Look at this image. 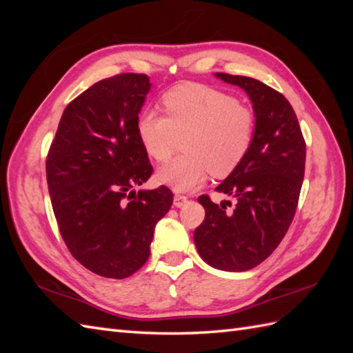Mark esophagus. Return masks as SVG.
<instances>
[{"label": "esophagus", "instance_id": "1", "mask_svg": "<svg viewBox=\"0 0 353 353\" xmlns=\"http://www.w3.org/2000/svg\"><path fill=\"white\" fill-rule=\"evenodd\" d=\"M186 200H188V197H186V196H181V194H176V196H174V206L176 208H182L186 203Z\"/></svg>", "mask_w": 353, "mask_h": 353}]
</instances>
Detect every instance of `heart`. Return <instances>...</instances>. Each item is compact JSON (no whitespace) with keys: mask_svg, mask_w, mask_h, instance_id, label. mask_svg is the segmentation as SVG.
<instances>
[{"mask_svg":"<svg viewBox=\"0 0 353 353\" xmlns=\"http://www.w3.org/2000/svg\"><path fill=\"white\" fill-rule=\"evenodd\" d=\"M167 117L142 110L137 134L145 153L167 162L183 137V156L165 165L157 179L176 191H191L212 172L226 177L243 162L254 133L253 112L234 97L203 85H183L163 97Z\"/></svg>","mask_w":353,"mask_h":353,"instance_id":"obj_1","label":"heart"}]
</instances>
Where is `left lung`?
Segmentation results:
<instances>
[{
	"label": "left lung",
	"instance_id": "1",
	"mask_svg": "<svg viewBox=\"0 0 353 353\" xmlns=\"http://www.w3.org/2000/svg\"><path fill=\"white\" fill-rule=\"evenodd\" d=\"M249 95L254 114L252 145L243 162L215 191L234 197V211L200 196L205 220L194 243L206 264L245 272L265 261L287 234L301 194L306 145L291 104L262 81L215 72ZM226 201V200H224ZM228 203V201H226Z\"/></svg>",
	"mask_w": 353,
	"mask_h": 353
}]
</instances>
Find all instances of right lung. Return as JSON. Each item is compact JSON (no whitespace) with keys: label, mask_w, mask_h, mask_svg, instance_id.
Segmentation results:
<instances>
[{"label":"right lung","mask_w":353,"mask_h":353,"mask_svg":"<svg viewBox=\"0 0 353 353\" xmlns=\"http://www.w3.org/2000/svg\"><path fill=\"white\" fill-rule=\"evenodd\" d=\"M150 88L145 74L97 81L66 106L47 156L50 199L66 247L110 279L145 264L156 223L172 205L167 186L133 190L153 172L137 134Z\"/></svg>","instance_id":"1"}]
</instances>
